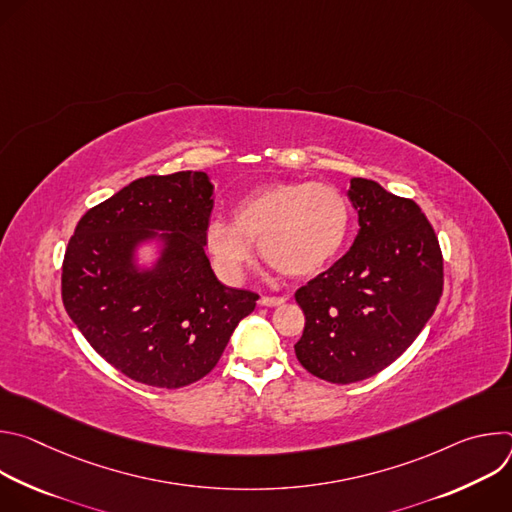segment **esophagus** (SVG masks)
<instances>
[{"mask_svg":"<svg viewBox=\"0 0 512 512\" xmlns=\"http://www.w3.org/2000/svg\"><path fill=\"white\" fill-rule=\"evenodd\" d=\"M283 302H285V298H281V296H261L259 298V306H267V308H275Z\"/></svg>","mask_w":512,"mask_h":512,"instance_id":"esophagus-1","label":"esophagus"}]
</instances>
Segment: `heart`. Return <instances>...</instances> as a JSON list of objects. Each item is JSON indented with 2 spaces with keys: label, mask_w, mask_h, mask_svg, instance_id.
Here are the masks:
<instances>
[{
  "label": "heart",
  "mask_w": 512,
  "mask_h": 512,
  "mask_svg": "<svg viewBox=\"0 0 512 512\" xmlns=\"http://www.w3.org/2000/svg\"><path fill=\"white\" fill-rule=\"evenodd\" d=\"M350 206L332 184L281 180L259 184L233 208V225L210 221L206 245L229 275H237L259 243L263 259L287 277H312L342 251Z\"/></svg>",
  "instance_id": "obj_1"
}]
</instances>
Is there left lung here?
<instances>
[{
	"label": "left lung",
	"mask_w": 512,
	"mask_h": 512,
	"mask_svg": "<svg viewBox=\"0 0 512 512\" xmlns=\"http://www.w3.org/2000/svg\"><path fill=\"white\" fill-rule=\"evenodd\" d=\"M360 231L352 249L296 291L306 326L302 367L348 385L387 369L419 336L444 289L440 241L411 198L352 178Z\"/></svg>",
	"instance_id": "8db88e82"
}]
</instances>
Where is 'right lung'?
I'll return each instance as SVG.
<instances>
[{
    "label": "right lung",
    "instance_id": "right-lung-1",
    "mask_svg": "<svg viewBox=\"0 0 512 512\" xmlns=\"http://www.w3.org/2000/svg\"><path fill=\"white\" fill-rule=\"evenodd\" d=\"M212 184L204 172L133 180L77 223L62 261V304L95 352L125 377L180 389L206 377L259 296L225 287L204 253ZM172 230L152 274L132 245Z\"/></svg>",
    "mask_w": 512,
    "mask_h": 512
}]
</instances>
